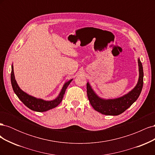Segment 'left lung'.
<instances>
[{
  "instance_id": "left-lung-1",
  "label": "left lung",
  "mask_w": 155,
  "mask_h": 155,
  "mask_svg": "<svg viewBox=\"0 0 155 155\" xmlns=\"http://www.w3.org/2000/svg\"><path fill=\"white\" fill-rule=\"evenodd\" d=\"M139 77L136 86L124 96L113 98L105 99L98 96L93 90L91 84L88 81L87 83V92L88 100L92 107L96 111L102 114L109 116L119 115L133 105L137 100L142 92L143 83V71L142 64L140 58L138 59Z\"/></svg>"
}]
</instances>
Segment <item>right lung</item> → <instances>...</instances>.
Listing matches in <instances>:
<instances>
[{
    "instance_id": "right-lung-1",
    "label": "right lung",
    "mask_w": 155,
    "mask_h": 155,
    "mask_svg": "<svg viewBox=\"0 0 155 155\" xmlns=\"http://www.w3.org/2000/svg\"><path fill=\"white\" fill-rule=\"evenodd\" d=\"M73 80V79H70L69 81L65 82L63 85L61 91H60L57 97L52 100H45L41 98H37L34 96L29 95L25 91H23L18 87L17 81L15 78L13 71V65H12V72H11V83L13 90L15 94L23 104L30 109L36 112H45L52 109L57 107L61 102L62 101L65 91L67 88L70 85V83Z\"/></svg>"
}]
</instances>
